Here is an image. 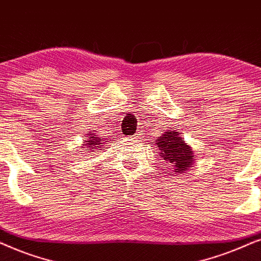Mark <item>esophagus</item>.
Returning <instances> with one entry per match:
<instances>
[{
  "label": "esophagus",
  "mask_w": 261,
  "mask_h": 261,
  "mask_svg": "<svg viewBox=\"0 0 261 261\" xmlns=\"http://www.w3.org/2000/svg\"><path fill=\"white\" fill-rule=\"evenodd\" d=\"M135 140H141V133H136L134 135Z\"/></svg>",
  "instance_id": "1"
}]
</instances>
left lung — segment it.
Masks as SVG:
<instances>
[{
	"mask_svg": "<svg viewBox=\"0 0 261 261\" xmlns=\"http://www.w3.org/2000/svg\"><path fill=\"white\" fill-rule=\"evenodd\" d=\"M180 134L176 130H167L166 133L154 141L159 156L163 160V169L166 173H184L195 160V155L189 144L183 141Z\"/></svg>",
	"mask_w": 261,
	"mask_h": 261,
	"instance_id": "1",
	"label": "left lung"
}]
</instances>
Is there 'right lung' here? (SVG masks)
<instances>
[{"mask_svg":"<svg viewBox=\"0 0 261 261\" xmlns=\"http://www.w3.org/2000/svg\"><path fill=\"white\" fill-rule=\"evenodd\" d=\"M84 140L85 141H84L83 148H85L84 150H87V153H90V151H97L98 149H102L107 142V141H105L102 137H100V135L97 134L96 130H91L90 133L85 135Z\"/></svg>","mask_w":261,"mask_h":261,"instance_id":"add662e5","label":"right lung"}]
</instances>
